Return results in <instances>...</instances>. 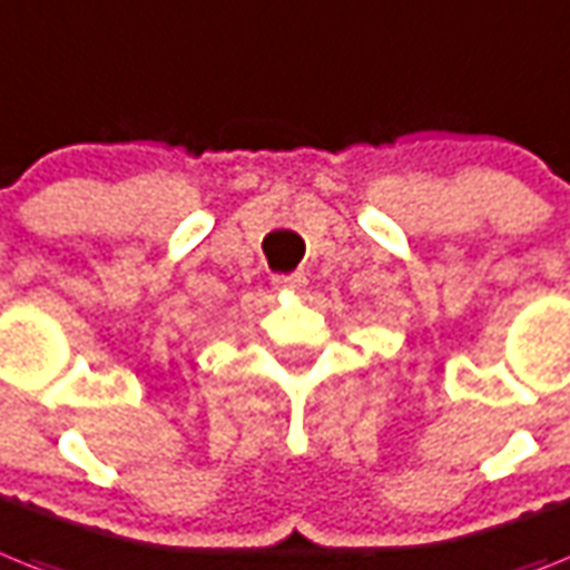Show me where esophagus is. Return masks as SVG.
Instances as JSON below:
<instances>
[{
	"instance_id": "1",
	"label": "esophagus",
	"mask_w": 570,
	"mask_h": 570,
	"mask_svg": "<svg viewBox=\"0 0 570 570\" xmlns=\"http://www.w3.org/2000/svg\"><path fill=\"white\" fill-rule=\"evenodd\" d=\"M274 285L282 291H296L305 285V274H276Z\"/></svg>"
}]
</instances>
